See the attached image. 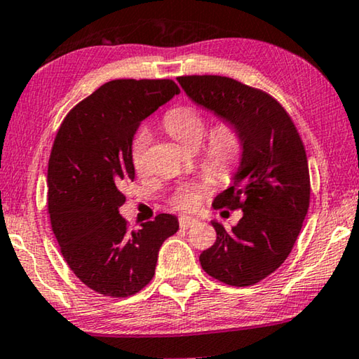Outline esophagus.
Wrapping results in <instances>:
<instances>
[{"mask_svg": "<svg viewBox=\"0 0 359 359\" xmlns=\"http://www.w3.org/2000/svg\"><path fill=\"white\" fill-rule=\"evenodd\" d=\"M197 222H198L197 218L186 217V215H183V217L180 218V226H181V229H189L191 226H194Z\"/></svg>", "mask_w": 359, "mask_h": 359, "instance_id": "34e87169", "label": "esophagus"}]
</instances>
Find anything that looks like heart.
I'll list each match as a JSON object with an SVG mask.
<instances>
[{
  "mask_svg": "<svg viewBox=\"0 0 359 359\" xmlns=\"http://www.w3.org/2000/svg\"><path fill=\"white\" fill-rule=\"evenodd\" d=\"M163 126L184 147L196 149L205 136L207 118L196 107L181 106L172 109L165 115ZM149 142H151V131L147 128L137 130L131 142V162L137 172H141L144 167ZM242 147H244V141H242L241 130L233 122L224 120L215 126L208 135L203 161L215 173L226 175L241 161ZM207 194L208 189L202 184H181L175 189L170 202L178 210L192 212L201 205Z\"/></svg>",
  "mask_w": 359,
  "mask_h": 359,
  "instance_id": "b5f03b06",
  "label": "heart"
}]
</instances>
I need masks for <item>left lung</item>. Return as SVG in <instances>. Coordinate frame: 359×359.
Returning a JSON list of instances; mask_svg holds the SVG:
<instances>
[{"label":"left lung","instance_id":"left-lung-1","mask_svg":"<svg viewBox=\"0 0 359 359\" xmlns=\"http://www.w3.org/2000/svg\"><path fill=\"white\" fill-rule=\"evenodd\" d=\"M178 83L198 107L233 122L244 141L233 186L213 201L215 208H241L242 218L231 231L212 219L217 241L198 260L224 284H257L289 257L306 217L305 147L287 112L266 93L218 75L180 76Z\"/></svg>","mask_w":359,"mask_h":359}]
</instances>
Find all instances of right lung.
<instances>
[{"mask_svg": "<svg viewBox=\"0 0 359 359\" xmlns=\"http://www.w3.org/2000/svg\"><path fill=\"white\" fill-rule=\"evenodd\" d=\"M180 93L172 80H114L70 110L48 165V208L65 262L81 283L130 297L151 283L158 250L180 228L157 215L128 231L120 207L135 180L131 142L141 122Z\"/></svg>", "mask_w": 359, "mask_h": 359, "instance_id": "1", "label": "right lung"}]
</instances>
